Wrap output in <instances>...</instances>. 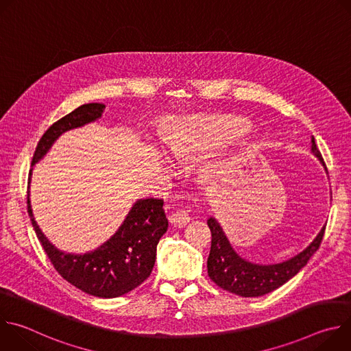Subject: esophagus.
Segmentation results:
<instances>
[{
    "instance_id": "1",
    "label": "esophagus",
    "mask_w": 351,
    "mask_h": 351,
    "mask_svg": "<svg viewBox=\"0 0 351 351\" xmlns=\"http://www.w3.org/2000/svg\"><path fill=\"white\" fill-rule=\"evenodd\" d=\"M169 221L176 228H183L190 221V210L189 208H179L169 214Z\"/></svg>"
}]
</instances>
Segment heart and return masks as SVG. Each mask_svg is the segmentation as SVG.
Returning <instances> with one entry per match:
<instances>
[{"instance_id":"heart-1","label":"heart","mask_w":351,"mask_h":351,"mask_svg":"<svg viewBox=\"0 0 351 351\" xmlns=\"http://www.w3.org/2000/svg\"><path fill=\"white\" fill-rule=\"evenodd\" d=\"M222 138V125L219 122L197 119L189 122L178 132L164 136L167 152L176 160L202 153Z\"/></svg>"}]
</instances>
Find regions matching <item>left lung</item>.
Returning a JSON list of instances; mask_svg holds the SVG:
<instances>
[{
  "mask_svg": "<svg viewBox=\"0 0 351 351\" xmlns=\"http://www.w3.org/2000/svg\"><path fill=\"white\" fill-rule=\"evenodd\" d=\"M311 143L313 153L319 158V161L325 167L324 158L315 144L314 137ZM208 226L213 234L211 252L207 261L208 276L223 290L234 293L241 297L264 295L267 293L274 291L275 289L286 283L289 279H291L308 263L313 254L319 248L326 228H322L315 240L303 253L297 254L289 261L275 265H258L240 258L234 253V250L229 244L222 228L214 218L208 219Z\"/></svg>",
  "mask_w": 351,
  "mask_h": 351,
  "instance_id": "obj_1",
  "label": "left lung"
}]
</instances>
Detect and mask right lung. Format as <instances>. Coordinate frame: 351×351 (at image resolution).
<instances>
[{"label":"right lung","instance_id":"right-lung-1","mask_svg":"<svg viewBox=\"0 0 351 351\" xmlns=\"http://www.w3.org/2000/svg\"><path fill=\"white\" fill-rule=\"evenodd\" d=\"M103 111L104 104H84L54 122L41 136L32 165L48 152L60 134L95 121ZM30 173L32 171L29 182ZM162 206V198L138 199L112 239L93 253L72 256L60 252L41 233L32 214L27 190V213L48 260L65 280L87 294L101 298L123 295L140 286L152 274L157 244L168 229Z\"/></svg>","mask_w":351,"mask_h":351}]
</instances>
